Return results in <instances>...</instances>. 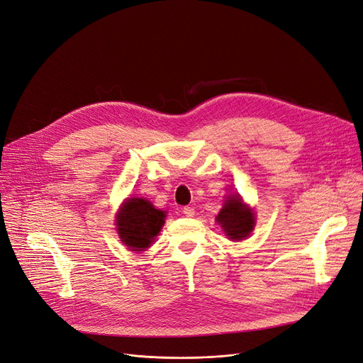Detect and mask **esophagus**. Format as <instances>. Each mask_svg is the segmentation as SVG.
Segmentation results:
<instances>
[{
  "mask_svg": "<svg viewBox=\"0 0 363 363\" xmlns=\"http://www.w3.org/2000/svg\"><path fill=\"white\" fill-rule=\"evenodd\" d=\"M182 212H184V215L185 216H188V218H191V216H194V209L193 208H190V206H185L184 209H182Z\"/></svg>",
  "mask_w": 363,
  "mask_h": 363,
  "instance_id": "1",
  "label": "esophagus"
}]
</instances>
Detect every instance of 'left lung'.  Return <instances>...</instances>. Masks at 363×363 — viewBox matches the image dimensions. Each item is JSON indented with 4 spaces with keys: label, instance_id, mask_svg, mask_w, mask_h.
Listing matches in <instances>:
<instances>
[{
    "label": "left lung",
    "instance_id": "left-lung-1",
    "mask_svg": "<svg viewBox=\"0 0 363 363\" xmlns=\"http://www.w3.org/2000/svg\"><path fill=\"white\" fill-rule=\"evenodd\" d=\"M216 220L233 240H243L255 225L254 212L245 206L239 196H231L225 200Z\"/></svg>",
    "mask_w": 363,
    "mask_h": 363
}]
</instances>
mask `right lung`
<instances>
[{
  "label": "right lung",
  "mask_w": 363,
  "mask_h": 363,
  "mask_svg": "<svg viewBox=\"0 0 363 363\" xmlns=\"http://www.w3.org/2000/svg\"><path fill=\"white\" fill-rule=\"evenodd\" d=\"M164 212L145 199H129L117 216L118 235L132 250L147 249L164 224Z\"/></svg>",
  "instance_id": "right-lung-1"
}]
</instances>
